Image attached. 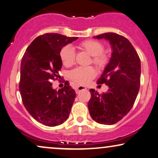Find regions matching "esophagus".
Wrapping results in <instances>:
<instances>
[{
  "instance_id": "34e87169",
  "label": "esophagus",
  "mask_w": 158,
  "mask_h": 158,
  "mask_svg": "<svg viewBox=\"0 0 158 158\" xmlns=\"http://www.w3.org/2000/svg\"><path fill=\"white\" fill-rule=\"evenodd\" d=\"M85 89H87V88L84 87V86H77V87H75V91L77 92V94L79 93V92L81 91V90H85Z\"/></svg>"
}]
</instances>
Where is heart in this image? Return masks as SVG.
<instances>
[{
	"instance_id": "1",
	"label": "heart",
	"mask_w": 158,
	"mask_h": 158,
	"mask_svg": "<svg viewBox=\"0 0 158 158\" xmlns=\"http://www.w3.org/2000/svg\"><path fill=\"white\" fill-rule=\"evenodd\" d=\"M79 47L84 51L92 56V61L98 69H102L106 66L108 60L106 54L103 53L104 46L100 42L88 40L79 44ZM60 58L63 64L66 67L73 65L75 61V52L70 45H66L60 50ZM96 73L92 67H79L70 72L71 80L79 85H87L95 77Z\"/></svg>"
}]
</instances>
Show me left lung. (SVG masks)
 Returning <instances> with one entry per match:
<instances>
[{
    "label": "left lung",
    "mask_w": 158,
    "mask_h": 158,
    "mask_svg": "<svg viewBox=\"0 0 158 158\" xmlns=\"http://www.w3.org/2000/svg\"><path fill=\"white\" fill-rule=\"evenodd\" d=\"M93 38L109 41L112 53L97 81L98 85L106 84L108 92L100 94L90 89L88 109L94 121L113 125L127 115L135 102L140 86V58L129 40L121 35L107 32Z\"/></svg>",
    "instance_id": "8db88e82"
}]
</instances>
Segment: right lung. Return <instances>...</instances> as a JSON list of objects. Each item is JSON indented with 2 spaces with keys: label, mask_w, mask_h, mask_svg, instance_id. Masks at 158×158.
Wrapping results in <instances>:
<instances>
[{
  "label": "right lung",
  "mask_w": 158,
  "mask_h": 158,
  "mask_svg": "<svg viewBox=\"0 0 158 158\" xmlns=\"http://www.w3.org/2000/svg\"><path fill=\"white\" fill-rule=\"evenodd\" d=\"M78 37L47 33L33 40L21 63L19 91L23 104L37 121L48 127L62 124L69 116L76 92L68 81L64 87L52 88L51 80L60 78V51Z\"/></svg>",
  "instance_id": "add662e5"
}]
</instances>
